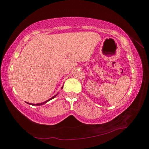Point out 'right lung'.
Wrapping results in <instances>:
<instances>
[{"mask_svg": "<svg viewBox=\"0 0 149 149\" xmlns=\"http://www.w3.org/2000/svg\"><path fill=\"white\" fill-rule=\"evenodd\" d=\"M56 96V95L55 96H54L53 97H52V98H50L49 100H47L46 102H43V103H41V104H29V103H28V104H30V105H32V106H40V105H41V104H45V103H46V102H47L48 101H49V100H52V99H53L54 98V97Z\"/></svg>", "mask_w": 149, "mask_h": 149, "instance_id": "obj_1", "label": "right lung"}]
</instances>
